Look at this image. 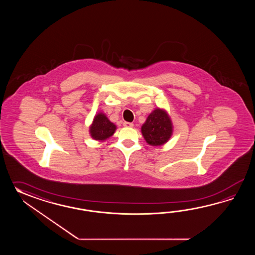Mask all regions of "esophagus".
<instances>
[{
  "mask_svg": "<svg viewBox=\"0 0 255 255\" xmlns=\"http://www.w3.org/2000/svg\"><path fill=\"white\" fill-rule=\"evenodd\" d=\"M123 126H124V127H127V128H133L134 124H133V123H131V122H124V123H123Z\"/></svg>",
  "mask_w": 255,
  "mask_h": 255,
  "instance_id": "obj_1",
  "label": "esophagus"
}]
</instances>
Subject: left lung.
<instances>
[{"label":"left lung","mask_w":255,"mask_h":255,"mask_svg":"<svg viewBox=\"0 0 255 255\" xmlns=\"http://www.w3.org/2000/svg\"><path fill=\"white\" fill-rule=\"evenodd\" d=\"M141 131L147 144L160 146L169 139L172 134V124L168 114L157 109L147 117Z\"/></svg>","instance_id":"8db88e82"}]
</instances>
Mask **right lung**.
Returning a JSON list of instances; mask_svg holds the SVG:
<instances>
[{"instance_id": "obj_1", "label": "right lung", "mask_w": 255, "mask_h": 255, "mask_svg": "<svg viewBox=\"0 0 255 255\" xmlns=\"http://www.w3.org/2000/svg\"><path fill=\"white\" fill-rule=\"evenodd\" d=\"M116 126L111 123L102 113H99L95 117L92 126L90 127L91 135L93 138L97 140L107 139L110 135L114 134Z\"/></svg>"}]
</instances>
